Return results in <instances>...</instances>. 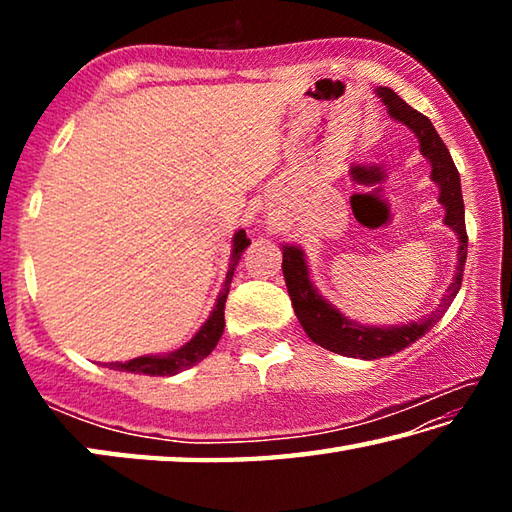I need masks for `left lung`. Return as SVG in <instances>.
Here are the masks:
<instances>
[{
    "instance_id": "1",
    "label": "left lung",
    "mask_w": 512,
    "mask_h": 512,
    "mask_svg": "<svg viewBox=\"0 0 512 512\" xmlns=\"http://www.w3.org/2000/svg\"><path fill=\"white\" fill-rule=\"evenodd\" d=\"M377 97L384 101L388 115L400 121L406 128H411L420 142V153L431 164V180L438 185L440 196L438 203L445 207V225H449L458 237V262L456 271L449 284L443 302L436 311H431L427 318L418 323L393 325V327H375L354 323L348 316H343L332 302L320 296L314 282L309 280V268L305 262V253L298 246H282V273L287 282L291 305L300 320L307 336L320 348L341 354V357L354 359H381L388 354H395L411 343L422 339L429 329L443 318L445 311L452 305L458 289L463 282V268L467 257V232H465V205L461 194V178L458 169L449 155L445 142L440 140L431 121L422 112L413 110L409 103L402 101L391 88H377Z\"/></svg>"
}]
</instances>
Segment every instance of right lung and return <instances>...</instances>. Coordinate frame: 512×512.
Segmentation results:
<instances>
[{
  "mask_svg": "<svg viewBox=\"0 0 512 512\" xmlns=\"http://www.w3.org/2000/svg\"><path fill=\"white\" fill-rule=\"evenodd\" d=\"M248 244H250V239L246 237L244 230H239L237 235L232 237V255H230L228 273H225L223 289L219 293V298H216V305L212 309L210 318H207L203 327L194 334L192 341L185 343L183 348L176 350V352L146 354V357H137V359H131V361H124V363L117 361V363H110V368L124 370V372H135V375L171 377V375H178V372L196 366V363H201L207 357V354H210L216 348V343H219L221 334H223L225 298H228V293H230V282H232V275H235V268L239 264L241 253H244V250L248 248Z\"/></svg>",
  "mask_w": 512,
  "mask_h": 512,
  "instance_id": "1",
  "label": "right lung"
}]
</instances>
